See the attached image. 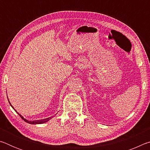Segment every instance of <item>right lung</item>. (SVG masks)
Returning <instances> with one entry per match:
<instances>
[{
	"mask_svg": "<svg viewBox=\"0 0 150 150\" xmlns=\"http://www.w3.org/2000/svg\"><path fill=\"white\" fill-rule=\"evenodd\" d=\"M8 102H9V103H10V105H11V106H12V108H13L14 110L15 111H16L18 114V115L20 116V117L22 118V120H24V121L26 122H27V123H29V124H44V123L47 122V121H49V120H50V119L52 118V117H49V118H45V119H42V120H27V119L24 118V116H22L21 115H20V114H19L16 110H15L14 108L13 107V106H12L11 103H10L9 100H8Z\"/></svg>",
	"mask_w": 150,
	"mask_h": 150,
	"instance_id": "1",
	"label": "right lung"
}]
</instances>
